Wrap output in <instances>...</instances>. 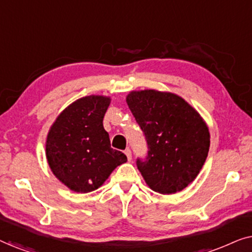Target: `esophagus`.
<instances>
[{"label":"esophagus","instance_id":"34e87169","mask_svg":"<svg viewBox=\"0 0 252 252\" xmlns=\"http://www.w3.org/2000/svg\"><path fill=\"white\" fill-rule=\"evenodd\" d=\"M125 155L127 156V159H128V160L132 159V151H130L129 149L125 150Z\"/></svg>","mask_w":252,"mask_h":252}]
</instances>
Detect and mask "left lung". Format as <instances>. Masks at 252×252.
Listing matches in <instances>:
<instances>
[{
	"mask_svg": "<svg viewBox=\"0 0 252 252\" xmlns=\"http://www.w3.org/2000/svg\"><path fill=\"white\" fill-rule=\"evenodd\" d=\"M146 137L148 153L136 166L153 190L174 194L195 180L208 157L209 128L180 96L154 89L126 98Z\"/></svg>",
	"mask_w": 252,
	"mask_h": 252,
	"instance_id": "obj_1",
	"label": "left lung"
}]
</instances>
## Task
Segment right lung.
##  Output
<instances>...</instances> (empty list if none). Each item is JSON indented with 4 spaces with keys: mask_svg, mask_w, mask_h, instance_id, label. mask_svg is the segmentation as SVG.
<instances>
[{
    "mask_svg": "<svg viewBox=\"0 0 252 252\" xmlns=\"http://www.w3.org/2000/svg\"><path fill=\"white\" fill-rule=\"evenodd\" d=\"M110 101L96 95L77 99L57 117L48 133V164L71 190H95L118 165L127 161L125 154L112 149L103 127Z\"/></svg>",
    "mask_w": 252,
    "mask_h": 252,
    "instance_id": "obj_1",
    "label": "right lung"
}]
</instances>
